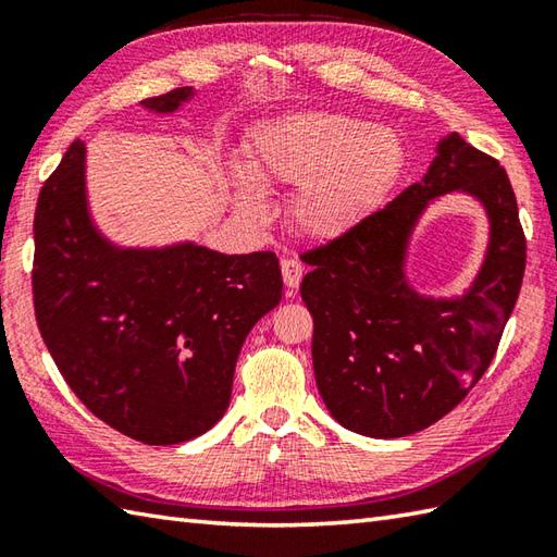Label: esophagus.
Returning a JSON list of instances; mask_svg holds the SVG:
<instances>
[{"label": "esophagus", "instance_id": "34e87169", "mask_svg": "<svg viewBox=\"0 0 557 557\" xmlns=\"http://www.w3.org/2000/svg\"><path fill=\"white\" fill-rule=\"evenodd\" d=\"M282 280H285V287L289 289V294L299 287V282L304 277V265L299 263V260L294 258H285L282 260Z\"/></svg>", "mask_w": 557, "mask_h": 557}]
</instances>
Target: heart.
Listing matches in <instances>:
<instances>
[{
  "mask_svg": "<svg viewBox=\"0 0 557 557\" xmlns=\"http://www.w3.org/2000/svg\"><path fill=\"white\" fill-rule=\"evenodd\" d=\"M251 180L294 189V227L313 239H333L363 220L393 191L407 164L397 132L342 112H299L258 126L244 146ZM236 208L263 220L268 206L244 174H234Z\"/></svg>",
  "mask_w": 557,
  "mask_h": 557,
  "instance_id": "1",
  "label": "heart"
}]
</instances>
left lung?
Masks as SVG:
<instances>
[{"mask_svg":"<svg viewBox=\"0 0 557 557\" xmlns=\"http://www.w3.org/2000/svg\"><path fill=\"white\" fill-rule=\"evenodd\" d=\"M467 190L490 210L492 246L475 287L455 302L421 300L400 260L435 195ZM301 299L313 315L318 393L345 429L401 437L453 411L486 373L522 289L527 236L500 162L453 134L423 182L304 253Z\"/></svg>","mask_w":557,"mask_h":557,"instance_id":"8db88e82","label":"left lung"}]
</instances>
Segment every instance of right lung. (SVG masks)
<instances>
[{
  "label": "right lung",
  "instance_id": "right-lung-1",
  "mask_svg": "<svg viewBox=\"0 0 557 557\" xmlns=\"http://www.w3.org/2000/svg\"><path fill=\"white\" fill-rule=\"evenodd\" d=\"M174 88L144 100L172 112ZM86 148L74 140L35 208V321L69 387L100 421L146 445H176L218 423L246 335L282 299L277 256L184 244L120 251L90 224Z\"/></svg>",
  "mask_w": 557,
  "mask_h": 557
}]
</instances>
